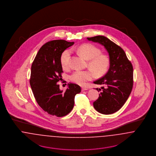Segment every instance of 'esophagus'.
Masks as SVG:
<instances>
[{
    "label": "esophagus",
    "mask_w": 156,
    "mask_h": 156,
    "mask_svg": "<svg viewBox=\"0 0 156 156\" xmlns=\"http://www.w3.org/2000/svg\"><path fill=\"white\" fill-rule=\"evenodd\" d=\"M88 88H83V87H82V91H83V90H88Z\"/></svg>",
    "instance_id": "34e87169"
}]
</instances>
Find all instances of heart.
Returning a JSON list of instances; mask_svg holds the SVG:
<instances>
[{"label": "heart", "instance_id": "b5f03b06", "mask_svg": "<svg viewBox=\"0 0 156 156\" xmlns=\"http://www.w3.org/2000/svg\"><path fill=\"white\" fill-rule=\"evenodd\" d=\"M78 51L84 58L89 60L88 66L94 71L97 76H102L108 71L110 60L109 57L101 54V50L95 45L87 43L80 45ZM71 57L69 50H64L61 56V63L64 69L69 68V62ZM94 75L90 71H76L71 75V81L79 85H85L86 83L93 79Z\"/></svg>", "mask_w": 156, "mask_h": 156}]
</instances>
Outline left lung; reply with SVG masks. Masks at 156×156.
Wrapping results in <instances>:
<instances>
[{
    "label": "left lung",
    "instance_id": "8db88e82",
    "mask_svg": "<svg viewBox=\"0 0 156 156\" xmlns=\"http://www.w3.org/2000/svg\"><path fill=\"white\" fill-rule=\"evenodd\" d=\"M89 41L104 45L109 53L110 67L103 77L94 82L102 85L99 97L94 102L97 111L110 115L119 109L125 104L133 85V69L126 53L119 45L103 36L88 37ZM98 90V88H96ZM101 89H99V91Z\"/></svg>",
    "mask_w": 156,
    "mask_h": 156
}]
</instances>
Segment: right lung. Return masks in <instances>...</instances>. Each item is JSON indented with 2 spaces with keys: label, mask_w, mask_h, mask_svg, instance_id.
<instances>
[{
  "label": "right lung",
  "mask_w": 156,
  "mask_h": 156,
  "mask_svg": "<svg viewBox=\"0 0 156 156\" xmlns=\"http://www.w3.org/2000/svg\"><path fill=\"white\" fill-rule=\"evenodd\" d=\"M74 44L64 40H55L43 45L37 52L31 68L30 83L37 104L48 114L62 117L74 108L75 96L81 87L69 83L65 92L59 89L57 82L63 73L61 56Z\"/></svg>",
  "instance_id": "add662e5"
}]
</instances>
